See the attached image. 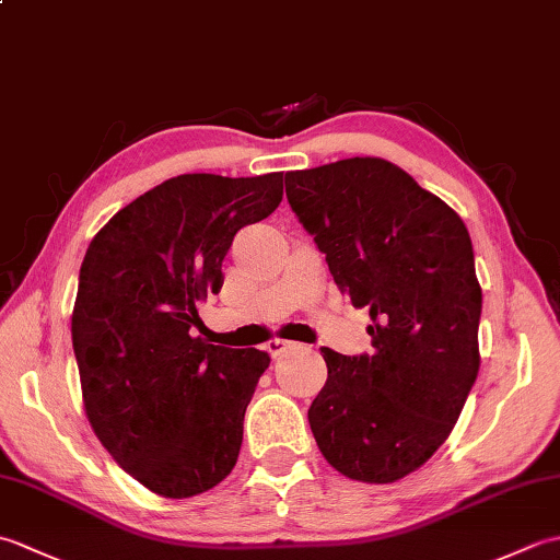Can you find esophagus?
I'll list each match as a JSON object with an SVG mask.
<instances>
[{"instance_id":"34e87169","label":"esophagus","mask_w":560,"mask_h":560,"mask_svg":"<svg viewBox=\"0 0 560 560\" xmlns=\"http://www.w3.org/2000/svg\"><path fill=\"white\" fill-rule=\"evenodd\" d=\"M295 343L293 341H287V339H269L267 343H265V349H267V353L271 355V359H279L281 353H287L289 349H293Z\"/></svg>"}]
</instances>
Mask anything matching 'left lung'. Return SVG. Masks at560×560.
<instances>
[{"mask_svg":"<svg viewBox=\"0 0 560 560\" xmlns=\"http://www.w3.org/2000/svg\"><path fill=\"white\" fill-rule=\"evenodd\" d=\"M287 197L339 291L373 319L371 355L323 349L327 383L307 409L317 447L349 479H404L445 443L479 375L481 287L467 225L375 156L291 171Z\"/></svg>","mask_w":560,"mask_h":560,"instance_id":"obj_1","label":"left lung"}]
</instances>
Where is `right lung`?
Listing matches in <instances>:
<instances>
[{"label": "right lung", "instance_id": "1", "mask_svg": "<svg viewBox=\"0 0 560 560\" xmlns=\"http://www.w3.org/2000/svg\"><path fill=\"white\" fill-rule=\"evenodd\" d=\"M283 173H187L120 209L81 261L71 313L81 397L93 433L149 491L192 498L229 477L269 355L217 347L195 329L219 293L243 225L267 219Z\"/></svg>", "mask_w": 560, "mask_h": 560}]
</instances>
